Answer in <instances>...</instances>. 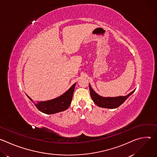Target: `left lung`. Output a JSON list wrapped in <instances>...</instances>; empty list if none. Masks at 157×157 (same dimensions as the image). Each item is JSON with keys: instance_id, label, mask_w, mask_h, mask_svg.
<instances>
[{"instance_id": "left-lung-1", "label": "left lung", "mask_w": 157, "mask_h": 157, "mask_svg": "<svg viewBox=\"0 0 157 157\" xmlns=\"http://www.w3.org/2000/svg\"><path fill=\"white\" fill-rule=\"evenodd\" d=\"M89 85V91H90L91 97L94 102L99 107L108 108V109H116L123 104L125 101L134 92L135 90L129 93L125 96H118V97H102L98 94L91 86Z\"/></svg>"}]
</instances>
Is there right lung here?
Returning a JSON list of instances; mask_svg holds the SVG:
<instances>
[{
	"label": "right lung",
	"instance_id": "obj_1",
	"mask_svg": "<svg viewBox=\"0 0 157 157\" xmlns=\"http://www.w3.org/2000/svg\"><path fill=\"white\" fill-rule=\"evenodd\" d=\"M75 86L76 83H75L68 91L58 98L47 101H40L35 103L29 96H27L41 113L47 114H53L64 111L69 107L72 101Z\"/></svg>",
	"mask_w": 157,
	"mask_h": 157
}]
</instances>
